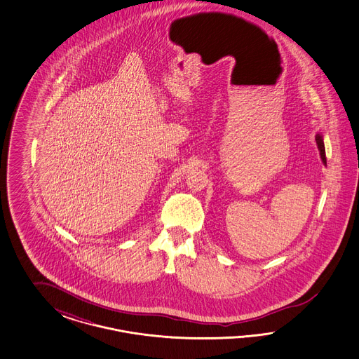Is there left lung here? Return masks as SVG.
Wrapping results in <instances>:
<instances>
[{
	"label": "left lung",
	"instance_id": "1",
	"mask_svg": "<svg viewBox=\"0 0 359 359\" xmlns=\"http://www.w3.org/2000/svg\"><path fill=\"white\" fill-rule=\"evenodd\" d=\"M316 143H317V147H318V150H320V156H321V161H323V163L326 164L324 137H323V134H321V133H317V134H316Z\"/></svg>",
	"mask_w": 359,
	"mask_h": 359
}]
</instances>
